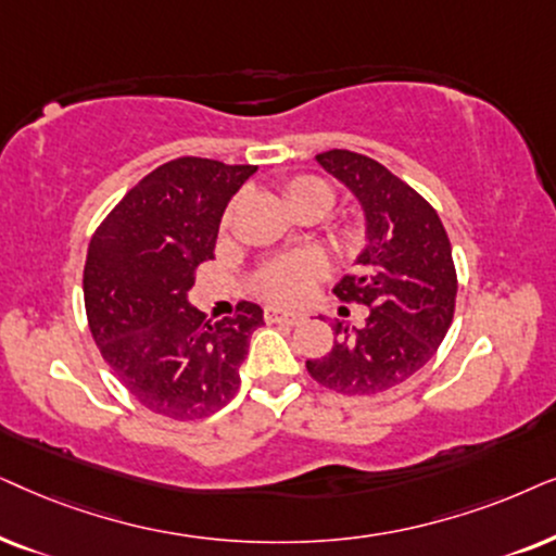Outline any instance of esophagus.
<instances>
[{
  "instance_id": "34e87169",
  "label": "esophagus",
  "mask_w": 556,
  "mask_h": 556,
  "mask_svg": "<svg viewBox=\"0 0 556 556\" xmlns=\"http://www.w3.org/2000/svg\"><path fill=\"white\" fill-rule=\"evenodd\" d=\"M266 323H279V325H300L305 320V315L298 309H266L264 313Z\"/></svg>"
}]
</instances>
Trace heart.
I'll list each match as a JSON object with an SVG mask.
<instances>
[{
	"label": "heart",
	"mask_w": 556,
	"mask_h": 556,
	"mask_svg": "<svg viewBox=\"0 0 556 556\" xmlns=\"http://www.w3.org/2000/svg\"><path fill=\"white\" fill-rule=\"evenodd\" d=\"M285 195L294 211L305 205H320L328 213L332 205V190L317 177L300 175L285 185ZM325 277V262L315 251L277 256L266 262L254 274V290L269 305H294L313 292V287Z\"/></svg>",
	"instance_id": "obj_1"
}]
</instances>
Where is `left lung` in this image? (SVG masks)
<instances>
[{
  "mask_svg": "<svg viewBox=\"0 0 556 556\" xmlns=\"http://www.w3.org/2000/svg\"><path fill=\"white\" fill-rule=\"evenodd\" d=\"M317 162L345 182L366 211L368 247L358 256L361 271L340 279L336 294L371 309L355 330L332 325L330 353L305 366L325 389L379 394L417 374L445 340L457 298L453 247L438 211L376 160L330 150L317 154Z\"/></svg>",
  "mask_w": 556,
  "mask_h": 556,
  "instance_id": "8db88e82",
  "label": "left lung"
}]
</instances>
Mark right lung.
Wrapping results in <instances>:
<instances>
[{
	"mask_svg": "<svg viewBox=\"0 0 556 556\" xmlns=\"http://www.w3.org/2000/svg\"><path fill=\"white\" fill-rule=\"evenodd\" d=\"M256 165L169 160L142 177L96 228L84 300L103 361L144 409L201 419L239 391L262 307L239 302L213 323L188 305L198 264L213 258L220 216Z\"/></svg>",
	"mask_w": 556,
	"mask_h": 556,
	"instance_id": "obj_1",
	"label": "right lung"
}]
</instances>
